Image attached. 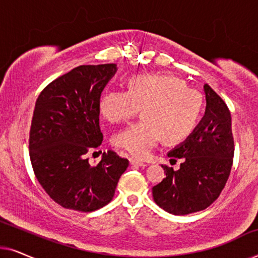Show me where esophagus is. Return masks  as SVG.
<instances>
[{
  "label": "esophagus",
  "instance_id": "obj_1",
  "mask_svg": "<svg viewBox=\"0 0 258 258\" xmlns=\"http://www.w3.org/2000/svg\"><path fill=\"white\" fill-rule=\"evenodd\" d=\"M129 161H130V164H132V165H139V167H146V165H147V163H144V162L137 160V158H134V157L130 158Z\"/></svg>",
  "mask_w": 258,
  "mask_h": 258
}]
</instances>
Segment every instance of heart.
Returning a JSON list of instances; mask_svg holds the SVG:
<instances>
[{
  "label": "heart",
  "instance_id": "1",
  "mask_svg": "<svg viewBox=\"0 0 258 258\" xmlns=\"http://www.w3.org/2000/svg\"><path fill=\"white\" fill-rule=\"evenodd\" d=\"M143 108V121L114 137V144L143 158L160 141L175 143L188 137L203 110L200 91L167 74H141L129 80L128 90L111 88L101 95L100 112L110 123L125 122Z\"/></svg>",
  "mask_w": 258,
  "mask_h": 258
}]
</instances>
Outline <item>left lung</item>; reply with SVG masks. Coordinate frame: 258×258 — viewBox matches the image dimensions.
I'll return each mask as SVG.
<instances>
[{"mask_svg":"<svg viewBox=\"0 0 258 258\" xmlns=\"http://www.w3.org/2000/svg\"><path fill=\"white\" fill-rule=\"evenodd\" d=\"M203 88L206 114L188 139L168 154L170 161H182L179 169L162 165L165 178L153 188L155 203L172 215L207 209L230 175L235 151L230 111L210 86Z\"/></svg>","mask_w":258,"mask_h":258,"instance_id":"obj_1","label":"left lung"}]
</instances>
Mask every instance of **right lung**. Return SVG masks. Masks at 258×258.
<instances>
[{
	"label": "right lung",
	"instance_id": "obj_1",
	"mask_svg": "<svg viewBox=\"0 0 258 258\" xmlns=\"http://www.w3.org/2000/svg\"><path fill=\"white\" fill-rule=\"evenodd\" d=\"M114 63L80 66L49 83L35 103L29 156L49 197L66 209L90 213L107 206L129 161L108 150L97 165L88 153L101 146L100 97Z\"/></svg>",
	"mask_w": 258,
	"mask_h": 258
}]
</instances>
